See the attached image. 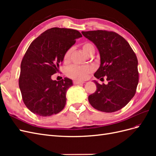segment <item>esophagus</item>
I'll use <instances>...</instances> for the list:
<instances>
[{"instance_id":"obj_1","label":"esophagus","mask_w":156,"mask_h":156,"mask_svg":"<svg viewBox=\"0 0 156 156\" xmlns=\"http://www.w3.org/2000/svg\"><path fill=\"white\" fill-rule=\"evenodd\" d=\"M73 83L74 84H80L84 83V81H74Z\"/></svg>"}]
</instances>
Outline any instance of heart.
I'll return each instance as SVG.
<instances>
[{
	"instance_id": "b5f03b06",
	"label": "heart",
	"mask_w": 156,
	"mask_h": 156,
	"mask_svg": "<svg viewBox=\"0 0 156 156\" xmlns=\"http://www.w3.org/2000/svg\"><path fill=\"white\" fill-rule=\"evenodd\" d=\"M81 48L84 52V53L88 56L93 55L94 53H95V48H94L93 44L90 43V42H84V43L81 44ZM72 51V49H69L64 53L63 60L65 63L69 62ZM92 71L93 68L90 66H80L73 65L71 66L70 67L67 69L66 75L72 79L83 81V80H84L87 78L89 73L92 72Z\"/></svg>"
}]
</instances>
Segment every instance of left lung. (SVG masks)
I'll return each mask as SVG.
<instances>
[{
  "mask_svg": "<svg viewBox=\"0 0 156 156\" xmlns=\"http://www.w3.org/2000/svg\"><path fill=\"white\" fill-rule=\"evenodd\" d=\"M83 35L96 45L101 64L94 77L107 84L94 81L96 90L88 96L96 109L112 112L121 109L135 96L139 83L138 60L129 43L117 33L108 30L83 31Z\"/></svg>",
  "mask_w": 156,
  "mask_h": 156,
  "instance_id": "8db88e82",
  "label": "left lung"
}]
</instances>
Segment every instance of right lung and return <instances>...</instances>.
Instances as JSON below:
<instances>
[{
	"instance_id": "right-lung-1",
	"label": "right lung",
	"mask_w": 156,
	"mask_h": 156,
	"mask_svg": "<svg viewBox=\"0 0 156 156\" xmlns=\"http://www.w3.org/2000/svg\"><path fill=\"white\" fill-rule=\"evenodd\" d=\"M81 37L78 30L54 27L30 44L21 61L19 86L23 101L32 112L49 116L64 108L72 81L66 77L53 81L51 75L58 72L64 53Z\"/></svg>"
}]
</instances>
